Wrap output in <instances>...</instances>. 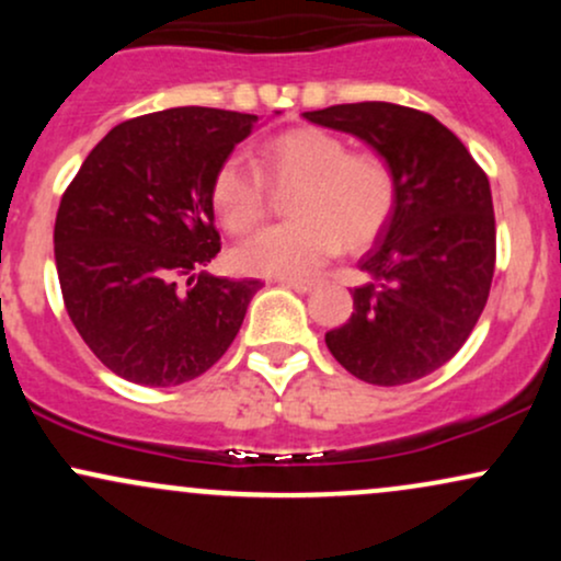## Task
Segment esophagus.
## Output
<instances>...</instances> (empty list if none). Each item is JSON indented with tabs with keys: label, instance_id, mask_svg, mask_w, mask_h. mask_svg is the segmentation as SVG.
Masks as SVG:
<instances>
[{
	"label": "esophagus",
	"instance_id": "1",
	"mask_svg": "<svg viewBox=\"0 0 561 561\" xmlns=\"http://www.w3.org/2000/svg\"><path fill=\"white\" fill-rule=\"evenodd\" d=\"M279 285L295 289V293H311L313 289V282L308 279H279Z\"/></svg>",
	"mask_w": 561,
	"mask_h": 561
}]
</instances>
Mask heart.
<instances>
[{"mask_svg":"<svg viewBox=\"0 0 561 561\" xmlns=\"http://www.w3.org/2000/svg\"><path fill=\"white\" fill-rule=\"evenodd\" d=\"M259 163L261 171L227 158L210 184L216 214L231 234H248L268 216L266 182L279 192L293 190V221L263 229L237 248L234 263L248 274H313L340 244L347 253L369 248L396 214L398 176L390 160L375 150H351L324 128H293L268 139Z\"/></svg>","mask_w":561,"mask_h":561,"instance_id":"heart-1","label":"heart"}]
</instances>
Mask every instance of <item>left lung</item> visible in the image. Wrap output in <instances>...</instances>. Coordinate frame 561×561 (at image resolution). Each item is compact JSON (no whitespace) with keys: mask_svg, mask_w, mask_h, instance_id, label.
<instances>
[{"mask_svg":"<svg viewBox=\"0 0 561 561\" xmlns=\"http://www.w3.org/2000/svg\"><path fill=\"white\" fill-rule=\"evenodd\" d=\"M356 134L392 163L398 205L362 259L353 313L327 347L353 377L405 385L448 364L478 324L495 272L491 184L440 121L392 102H353L306 113Z\"/></svg>","mask_w":561,"mask_h":561,"instance_id":"8db88e82","label":"left lung"}]
</instances>
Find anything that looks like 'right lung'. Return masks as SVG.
<instances>
[{"mask_svg":"<svg viewBox=\"0 0 561 561\" xmlns=\"http://www.w3.org/2000/svg\"><path fill=\"white\" fill-rule=\"evenodd\" d=\"M255 121L216 107L124 121L62 192L55 263L66 311L128 382L171 388L208 371L261 289L199 272L221 250L210 184Z\"/></svg>","mask_w":561,"mask_h":561,"instance_id":"add662e5","label":"right lung"}]
</instances>
